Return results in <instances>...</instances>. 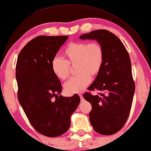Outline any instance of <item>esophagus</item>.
Wrapping results in <instances>:
<instances>
[{"label":"esophagus","mask_w":151,"mask_h":151,"mask_svg":"<svg viewBox=\"0 0 151 151\" xmlns=\"http://www.w3.org/2000/svg\"><path fill=\"white\" fill-rule=\"evenodd\" d=\"M79 96H80V98H81V101H83V97L82 95L80 94Z\"/></svg>","instance_id":"obj_1"}]
</instances>
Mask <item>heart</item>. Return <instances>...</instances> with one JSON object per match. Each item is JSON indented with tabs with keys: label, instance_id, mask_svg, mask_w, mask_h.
Instances as JSON below:
<instances>
[{
	"label": "heart",
	"instance_id": "1",
	"mask_svg": "<svg viewBox=\"0 0 151 151\" xmlns=\"http://www.w3.org/2000/svg\"><path fill=\"white\" fill-rule=\"evenodd\" d=\"M65 60L55 57L51 61V69L60 80H65L70 74V67H75L77 75L64 85L68 94L83 92L91 81V76L97 75L103 66L105 51L98 42H73L63 50Z\"/></svg>",
	"mask_w": 151,
	"mask_h": 151
}]
</instances>
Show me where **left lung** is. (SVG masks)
<instances>
[{
    "label": "left lung",
    "instance_id": "8db88e82",
    "mask_svg": "<svg viewBox=\"0 0 151 151\" xmlns=\"http://www.w3.org/2000/svg\"><path fill=\"white\" fill-rule=\"evenodd\" d=\"M96 40L105 51L103 66L88 90H99V95L86 92L83 98L92 105L90 120L101 135H113L120 130L130 114L135 83L128 52L120 40L109 31L99 29L79 37Z\"/></svg>",
    "mask_w": 151,
    "mask_h": 151
}]
</instances>
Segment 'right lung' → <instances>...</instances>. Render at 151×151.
I'll return each mask as SVG.
<instances>
[{"label":"right lung","mask_w":151,"mask_h":151,"mask_svg":"<svg viewBox=\"0 0 151 151\" xmlns=\"http://www.w3.org/2000/svg\"><path fill=\"white\" fill-rule=\"evenodd\" d=\"M68 36H37L21 50L17 59L18 99L33 127L45 136L63 134L80 97L60 96L61 82L52 73L51 61Z\"/></svg>","instance_id":"obj_1"}]
</instances>
